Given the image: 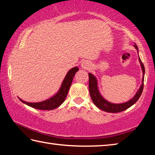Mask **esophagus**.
I'll list each match as a JSON object with an SVG mask.
<instances>
[{
    "mask_svg": "<svg viewBox=\"0 0 155 155\" xmlns=\"http://www.w3.org/2000/svg\"><path fill=\"white\" fill-rule=\"evenodd\" d=\"M81 68H82L83 69L87 70V69H88V68H90V64L87 61H83V63L81 64Z\"/></svg>",
    "mask_w": 155,
    "mask_h": 155,
    "instance_id": "esophagus-1",
    "label": "esophagus"
}]
</instances>
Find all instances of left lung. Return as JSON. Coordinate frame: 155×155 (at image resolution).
Segmentation results:
<instances>
[{
  "instance_id": "left-lung-1",
  "label": "left lung",
  "mask_w": 155,
  "mask_h": 155,
  "mask_svg": "<svg viewBox=\"0 0 155 155\" xmlns=\"http://www.w3.org/2000/svg\"><path fill=\"white\" fill-rule=\"evenodd\" d=\"M134 46L135 48L137 49L138 52V48L137 46L135 44ZM139 61L140 62L141 69H142L143 72V78H142V83H141V85L140 86V89H139L137 92L136 93L135 96L133 98H131L130 101H128L124 103L120 104H114L111 103L110 102L106 101L103 96L101 95L99 92L98 87V82H97L96 78L94 76L89 73V90H90V94L91 98L92 100L93 103L94 104L98 107L99 109L103 111L109 113H119L124 111V110L129 108L132 105H133L136 102L138 101L142 93L143 89V80H144V74H145V68H144V65L143 63L141 62V59L139 57Z\"/></svg>"
}]
</instances>
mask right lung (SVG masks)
Returning a JSON list of instances; mask_svg holds the SVG:
<instances>
[{"label":"right lung","mask_w":155,"mask_h":155,"mask_svg":"<svg viewBox=\"0 0 155 155\" xmlns=\"http://www.w3.org/2000/svg\"><path fill=\"white\" fill-rule=\"evenodd\" d=\"M78 70V67H74L72 68V69H70L67 73L66 76H65L58 92L55 95L51 97V98L46 100V101L40 102V103H28V102L22 101L20 98L19 99L23 103L37 109L52 110L54 109H56L61 105L65 100V98H66L68 95V91H69L70 86H71V84L73 81V77H74L75 74L77 73Z\"/></svg>","instance_id":"1"}]
</instances>
